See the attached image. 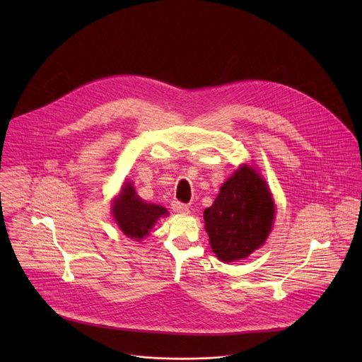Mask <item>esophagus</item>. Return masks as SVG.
<instances>
[{
	"label": "esophagus",
	"mask_w": 362,
	"mask_h": 362,
	"mask_svg": "<svg viewBox=\"0 0 362 362\" xmlns=\"http://www.w3.org/2000/svg\"><path fill=\"white\" fill-rule=\"evenodd\" d=\"M170 208H172L173 212H177V214H186V212H189V206H187L186 203L177 200V199H173V200H172Z\"/></svg>",
	"instance_id": "obj_1"
}]
</instances>
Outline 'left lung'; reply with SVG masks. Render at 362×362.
Instances as JSON below:
<instances>
[{"label": "left lung", "mask_w": 362, "mask_h": 362, "mask_svg": "<svg viewBox=\"0 0 362 362\" xmlns=\"http://www.w3.org/2000/svg\"><path fill=\"white\" fill-rule=\"evenodd\" d=\"M274 212L265 180L252 168H240L203 214L212 250L223 262L243 259L267 240Z\"/></svg>", "instance_id": "8db88e82"}]
</instances>
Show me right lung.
Listing matches in <instances>:
<instances>
[{
    "label": "right lung",
    "mask_w": 362,
    "mask_h": 362,
    "mask_svg": "<svg viewBox=\"0 0 362 362\" xmlns=\"http://www.w3.org/2000/svg\"><path fill=\"white\" fill-rule=\"evenodd\" d=\"M113 215L120 229L129 238L141 239L148 235V230L160 216L168 215V211L163 206L144 203L136 194L133 186L124 185L113 204Z\"/></svg>",
    "instance_id": "add662e5"
}]
</instances>
